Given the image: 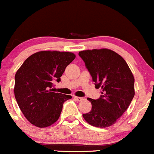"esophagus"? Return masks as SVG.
I'll use <instances>...</instances> for the list:
<instances>
[{
	"label": "esophagus",
	"instance_id": "obj_1",
	"mask_svg": "<svg viewBox=\"0 0 154 154\" xmlns=\"http://www.w3.org/2000/svg\"><path fill=\"white\" fill-rule=\"evenodd\" d=\"M74 98H75V100H77V101H82V100H84V97H77V96H75Z\"/></svg>",
	"mask_w": 154,
	"mask_h": 154
}]
</instances>
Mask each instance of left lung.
I'll list each match as a JSON object with an SVG mask.
<instances>
[{
    "instance_id": "1",
    "label": "left lung",
    "mask_w": 154,
    "mask_h": 154,
    "mask_svg": "<svg viewBox=\"0 0 154 154\" xmlns=\"http://www.w3.org/2000/svg\"><path fill=\"white\" fill-rule=\"evenodd\" d=\"M92 77L96 88H101L98 99L91 103L89 112L83 114L89 125L107 127L114 125L128 108L134 97V77L126 61L109 49L87 50L79 52Z\"/></svg>"
}]
</instances>
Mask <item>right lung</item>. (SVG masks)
I'll return each instance as SVG.
<instances>
[{
	"mask_svg": "<svg viewBox=\"0 0 154 154\" xmlns=\"http://www.w3.org/2000/svg\"><path fill=\"white\" fill-rule=\"evenodd\" d=\"M74 59L71 52L39 51L29 57L17 71L15 97L32 125L42 128L58 120L63 103L71 96L53 92L52 88Z\"/></svg>",
	"mask_w": 154,
	"mask_h": 154,
	"instance_id": "right-lung-1",
	"label": "right lung"
}]
</instances>
